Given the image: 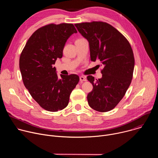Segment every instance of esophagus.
<instances>
[{
    "label": "esophagus",
    "mask_w": 158,
    "mask_h": 158,
    "mask_svg": "<svg viewBox=\"0 0 158 158\" xmlns=\"http://www.w3.org/2000/svg\"><path fill=\"white\" fill-rule=\"evenodd\" d=\"M79 79H80L81 81H86V77L84 76H80Z\"/></svg>",
    "instance_id": "1"
}]
</instances>
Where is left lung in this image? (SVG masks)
<instances>
[{
  "label": "left lung",
  "mask_w": 158,
  "mask_h": 158,
  "mask_svg": "<svg viewBox=\"0 0 158 158\" xmlns=\"http://www.w3.org/2000/svg\"><path fill=\"white\" fill-rule=\"evenodd\" d=\"M79 32L87 40L91 60H100L102 77L87 79L93 85L87 94L89 106L99 112L114 109L125 95L132 79L134 54L131 45L116 29L103 22L76 24Z\"/></svg>",
  "instance_id": "8db88e82"
}]
</instances>
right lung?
I'll return each instance as SVG.
<instances>
[{"instance_id": "add662e5", "label": "right lung", "mask_w": 158, "mask_h": 158, "mask_svg": "<svg viewBox=\"0 0 158 158\" xmlns=\"http://www.w3.org/2000/svg\"><path fill=\"white\" fill-rule=\"evenodd\" d=\"M77 32L72 24L45 26L32 34L20 54L19 68L24 84L32 98L48 111L67 107L79 82L76 74H60L59 79L54 67L57 59L62 57L67 40Z\"/></svg>"}]
</instances>
